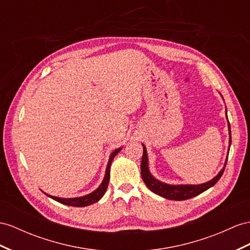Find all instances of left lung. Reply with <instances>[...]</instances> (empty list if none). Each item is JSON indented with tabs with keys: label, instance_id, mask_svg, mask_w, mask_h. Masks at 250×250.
Masks as SVG:
<instances>
[{
	"label": "left lung",
	"instance_id": "left-lung-1",
	"mask_svg": "<svg viewBox=\"0 0 250 250\" xmlns=\"http://www.w3.org/2000/svg\"><path fill=\"white\" fill-rule=\"evenodd\" d=\"M226 117H227V110H226ZM227 120H228V117H227ZM228 129H229V149H230V145H231V131H230L229 121H228ZM143 148H144V153H143L142 165H140V171H142V177H143V181L146 184V186L148 187L153 193L172 201L188 200V198H192L198 194H201L204 191H206L209 188L214 186V185L219 182L221 176L223 175L224 170H225V166L227 164V159H228V155H227L224 168L219 172V174L207 183L200 184V185H169L156 180V178L151 174V172L149 170L148 153H146L145 145H143Z\"/></svg>",
	"mask_w": 250,
	"mask_h": 250
}]
</instances>
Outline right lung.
Here are the masks:
<instances>
[{
	"mask_svg": "<svg viewBox=\"0 0 250 250\" xmlns=\"http://www.w3.org/2000/svg\"><path fill=\"white\" fill-rule=\"evenodd\" d=\"M123 148H118L115 151H113L110 155V159H108V163L106 166V170H105V175L104 181L100 184V186L96 189L95 191H93L92 193H89L87 195L84 196H79V197H72V198H63V197H58V196H53L49 195L47 193H45L48 197L53 198V200L59 202L63 205H67V206H73V207H85L88 206V205H92L94 203H97L100 198L104 196V194L105 193L106 188L108 182H110V169H111V165H112V161L114 159V157L116 156L118 153L121 151Z\"/></svg>",
	"mask_w": 250,
	"mask_h": 250,
	"instance_id": "right-lung-1",
	"label": "right lung"
}]
</instances>
